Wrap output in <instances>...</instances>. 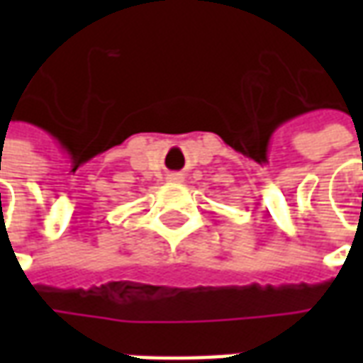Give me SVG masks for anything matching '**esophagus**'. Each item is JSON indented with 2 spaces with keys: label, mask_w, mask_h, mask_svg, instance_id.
<instances>
[{
  "label": "esophagus",
  "mask_w": 363,
  "mask_h": 363,
  "mask_svg": "<svg viewBox=\"0 0 363 363\" xmlns=\"http://www.w3.org/2000/svg\"><path fill=\"white\" fill-rule=\"evenodd\" d=\"M169 181H171V182H182V174L171 173V174H169Z\"/></svg>",
  "instance_id": "1"
}]
</instances>
